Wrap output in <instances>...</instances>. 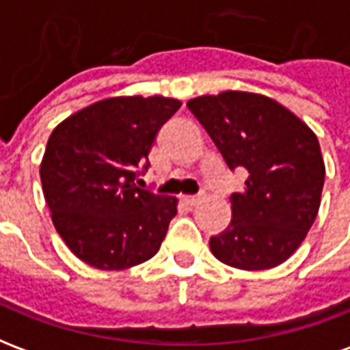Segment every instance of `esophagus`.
<instances>
[{
	"instance_id": "1",
	"label": "esophagus",
	"mask_w": 350,
	"mask_h": 350,
	"mask_svg": "<svg viewBox=\"0 0 350 350\" xmlns=\"http://www.w3.org/2000/svg\"><path fill=\"white\" fill-rule=\"evenodd\" d=\"M182 202L185 206H197L198 202H200V198H198V197H183Z\"/></svg>"
}]
</instances>
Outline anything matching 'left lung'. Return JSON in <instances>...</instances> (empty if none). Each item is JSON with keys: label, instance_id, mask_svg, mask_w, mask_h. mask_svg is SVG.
Instances as JSON below:
<instances>
[{"label": "left lung", "instance_id": "left-lung-1", "mask_svg": "<svg viewBox=\"0 0 350 350\" xmlns=\"http://www.w3.org/2000/svg\"><path fill=\"white\" fill-rule=\"evenodd\" d=\"M230 170L250 176L232 193V219L210 238L213 257L238 270H270L306 240L324 185L317 135L288 108L260 93L221 92L187 100Z\"/></svg>", "mask_w": 350, "mask_h": 350}]
</instances>
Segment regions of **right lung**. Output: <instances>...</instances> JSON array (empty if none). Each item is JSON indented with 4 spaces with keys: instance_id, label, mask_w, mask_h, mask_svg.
<instances>
[{
    "instance_id": "1",
    "label": "right lung",
    "mask_w": 350,
    "mask_h": 350,
    "mask_svg": "<svg viewBox=\"0 0 350 350\" xmlns=\"http://www.w3.org/2000/svg\"><path fill=\"white\" fill-rule=\"evenodd\" d=\"M182 100L163 95L110 97L52 131L41 161L50 217L75 257L97 270H125L152 258L178 198L135 183L157 133Z\"/></svg>"
}]
</instances>
